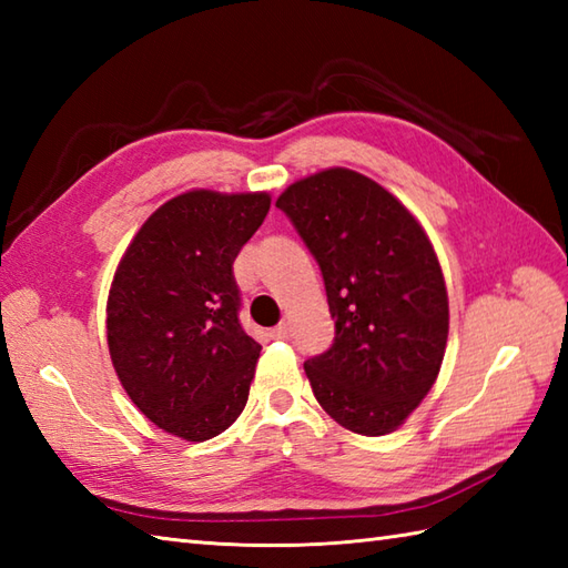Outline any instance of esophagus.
Listing matches in <instances>:
<instances>
[{
  "instance_id": "34e87169",
  "label": "esophagus",
  "mask_w": 568,
  "mask_h": 568,
  "mask_svg": "<svg viewBox=\"0 0 568 568\" xmlns=\"http://www.w3.org/2000/svg\"><path fill=\"white\" fill-rule=\"evenodd\" d=\"M291 322H281V324H277V327L271 332V336H273V339H287V336H291Z\"/></svg>"
}]
</instances>
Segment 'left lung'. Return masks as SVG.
I'll list each match as a JSON object with an SVG mask.
<instances>
[{"instance_id":"8db88e82","label":"left lung","mask_w":568,"mask_h":568,"mask_svg":"<svg viewBox=\"0 0 568 568\" xmlns=\"http://www.w3.org/2000/svg\"><path fill=\"white\" fill-rule=\"evenodd\" d=\"M320 263L334 344L305 361L317 403L364 437L390 434L439 376L449 297L425 229L376 180L329 168L275 202Z\"/></svg>"}]
</instances>
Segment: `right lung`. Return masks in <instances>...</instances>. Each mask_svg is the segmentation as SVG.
<instances>
[{
	"mask_svg": "<svg viewBox=\"0 0 568 568\" xmlns=\"http://www.w3.org/2000/svg\"><path fill=\"white\" fill-rule=\"evenodd\" d=\"M268 210V192H183L143 222L116 265L114 371L131 403L180 439H212L246 407L261 344L241 329L232 265Z\"/></svg>",
	"mask_w": 568,
	"mask_h": 568,
	"instance_id": "obj_1",
	"label": "right lung"
}]
</instances>
